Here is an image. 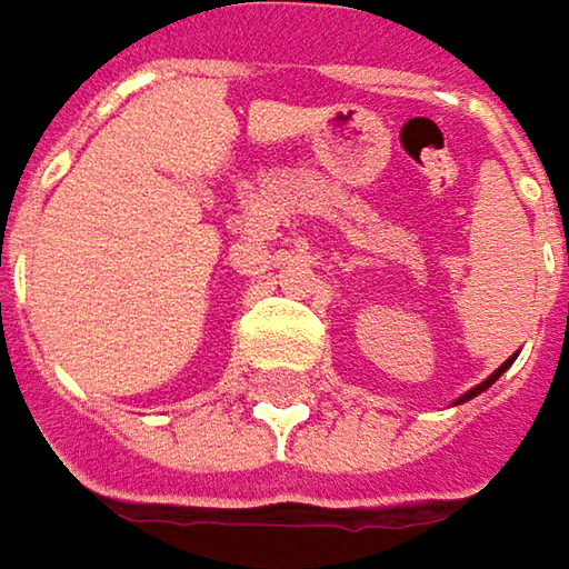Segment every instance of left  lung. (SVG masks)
Listing matches in <instances>:
<instances>
[{"label": "left lung", "instance_id": "1", "mask_svg": "<svg viewBox=\"0 0 569 569\" xmlns=\"http://www.w3.org/2000/svg\"><path fill=\"white\" fill-rule=\"evenodd\" d=\"M510 365H513V359H507V362L500 365L498 371H495V375H491V378H488V381H481V383H479V387H472V390H469V393H462V397H460V402H466V400H472V397H479L481 390H488V387H491V383L498 381L500 375H503V371H507V368H510Z\"/></svg>", "mask_w": 569, "mask_h": 569}]
</instances>
